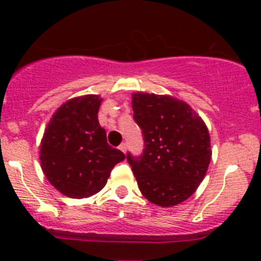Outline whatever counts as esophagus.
<instances>
[{"label":"esophagus","instance_id":"1","mask_svg":"<svg viewBox=\"0 0 261 261\" xmlns=\"http://www.w3.org/2000/svg\"><path fill=\"white\" fill-rule=\"evenodd\" d=\"M119 149H120V150H121V151H123V153H126V144H125V142H123V144L120 145Z\"/></svg>","mask_w":261,"mask_h":261}]
</instances>
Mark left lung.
Listing matches in <instances>:
<instances>
[{
	"mask_svg": "<svg viewBox=\"0 0 261 261\" xmlns=\"http://www.w3.org/2000/svg\"><path fill=\"white\" fill-rule=\"evenodd\" d=\"M132 108L145 144L141 156L126 155L138 188L145 199L163 208L186 201L212 159L204 120L190 105L170 95L135 93Z\"/></svg>",
	"mask_w": 261,
	"mask_h": 261,
	"instance_id": "obj_1",
	"label": "left lung"
}]
</instances>
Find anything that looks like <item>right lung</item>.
Returning <instances> with one entry per match:
<instances>
[{
    "mask_svg": "<svg viewBox=\"0 0 261 261\" xmlns=\"http://www.w3.org/2000/svg\"><path fill=\"white\" fill-rule=\"evenodd\" d=\"M99 95L69 99L50 117L40 142V165L48 181L62 195L84 199L107 183L111 170L125 159L107 144L98 121Z\"/></svg>",
    "mask_w": 261,
    "mask_h": 261,
    "instance_id": "1",
    "label": "right lung"
}]
</instances>
